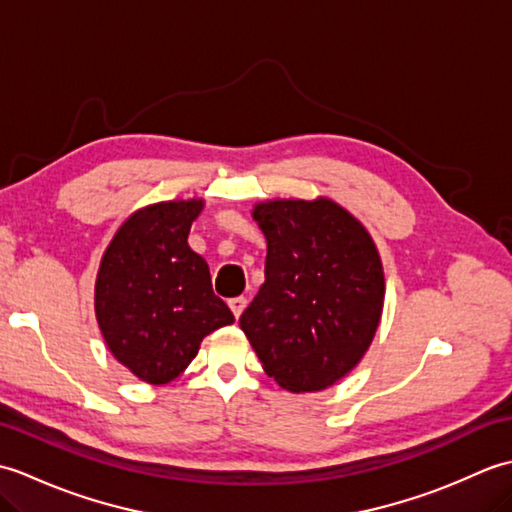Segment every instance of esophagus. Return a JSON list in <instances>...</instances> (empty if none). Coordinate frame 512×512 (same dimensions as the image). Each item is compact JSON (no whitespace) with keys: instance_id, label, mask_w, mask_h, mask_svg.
<instances>
[{"instance_id":"34e87169","label":"esophagus","mask_w":512,"mask_h":512,"mask_svg":"<svg viewBox=\"0 0 512 512\" xmlns=\"http://www.w3.org/2000/svg\"><path fill=\"white\" fill-rule=\"evenodd\" d=\"M246 303H248V299H246V297H235V299L228 301V306H231V310H233V314H235V319L242 317V312H244V308H246Z\"/></svg>"}]
</instances>
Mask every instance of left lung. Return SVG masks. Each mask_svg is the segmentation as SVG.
Masks as SVG:
<instances>
[{"label":"left lung","instance_id":"1","mask_svg":"<svg viewBox=\"0 0 512 512\" xmlns=\"http://www.w3.org/2000/svg\"><path fill=\"white\" fill-rule=\"evenodd\" d=\"M266 235V281L239 317L264 372L288 391H321L372 343L385 275L365 226L328 198L253 209Z\"/></svg>","mask_w":512,"mask_h":512}]
</instances>
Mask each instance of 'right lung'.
<instances>
[{"instance_id":"right-lung-1","label":"right lung","mask_w":512,"mask_h":512,"mask_svg":"<svg viewBox=\"0 0 512 512\" xmlns=\"http://www.w3.org/2000/svg\"><path fill=\"white\" fill-rule=\"evenodd\" d=\"M202 206L178 200L136 211L116 231L96 275L103 339L118 363L151 385L178 378L204 336L235 321L215 297L209 264L187 242Z\"/></svg>"}]
</instances>
